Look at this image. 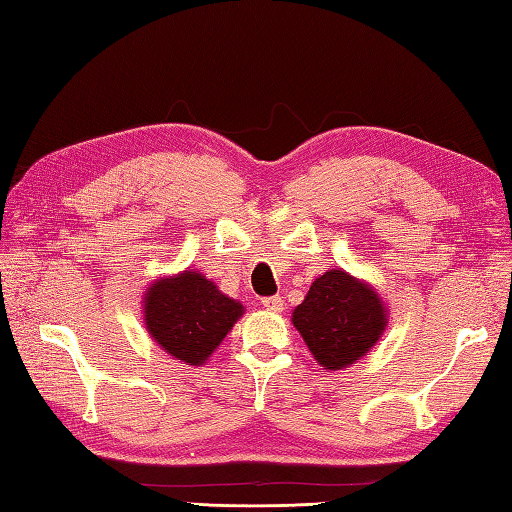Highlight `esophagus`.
Returning a JSON list of instances; mask_svg holds the SVG:
<instances>
[{"mask_svg":"<svg viewBox=\"0 0 512 512\" xmlns=\"http://www.w3.org/2000/svg\"><path fill=\"white\" fill-rule=\"evenodd\" d=\"M261 305H264V310H268L272 314L283 312V299H281V296H266V299H261Z\"/></svg>","mask_w":512,"mask_h":512,"instance_id":"esophagus-1","label":"esophagus"}]
</instances>
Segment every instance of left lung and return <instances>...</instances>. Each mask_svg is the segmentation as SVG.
<instances>
[{
    "label": "left lung",
    "instance_id": "1",
    "mask_svg": "<svg viewBox=\"0 0 512 512\" xmlns=\"http://www.w3.org/2000/svg\"><path fill=\"white\" fill-rule=\"evenodd\" d=\"M292 325L303 336L314 360L327 371H344L371 351L388 325V307L371 283L331 268L320 275Z\"/></svg>",
    "mask_w": 512,
    "mask_h": 512
}]
</instances>
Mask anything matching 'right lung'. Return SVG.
<instances>
[{"label": "right lung", "mask_w": 512, "mask_h": 512, "mask_svg": "<svg viewBox=\"0 0 512 512\" xmlns=\"http://www.w3.org/2000/svg\"><path fill=\"white\" fill-rule=\"evenodd\" d=\"M144 325L159 347L189 366H202L220 347L244 305L198 270L159 277L144 294Z\"/></svg>", "instance_id": "add662e5"}]
</instances>
